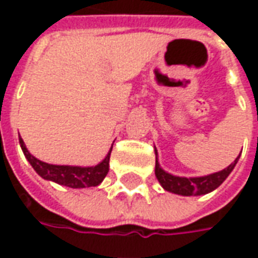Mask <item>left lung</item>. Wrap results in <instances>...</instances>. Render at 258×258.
Returning a JSON list of instances; mask_svg holds the SVG:
<instances>
[{"instance_id": "left-lung-1", "label": "left lung", "mask_w": 258, "mask_h": 258, "mask_svg": "<svg viewBox=\"0 0 258 258\" xmlns=\"http://www.w3.org/2000/svg\"><path fill=\"white\" fill-rule=\"evenodd\" d=\"M155 155H156V166H155V174H156L157 181L160 182L163 189L171 192V194L181 195V196H200V195L210 194L214 189H217L220 185L227 179L229 174L232 173L233 167L238 163L239 155L233 163H231L227 168H224L221 171L203 175V177H178L173 174L164 171L160 166V163L157 160V149L155 148Z\"/></svg>"}]
</instances>
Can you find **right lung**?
Instances as JSON below:
<instances>
[{
	"label": "right lung",
	"mask_w": 258,
	"mask_h": 258,
	"mask_svg": "<svg viewBox=\"0 0 258 258\" xmlns=\"http://www.w3.org/2000/svg\"><path fill=\"white\" fill-rule=\"evenodd\" d=\"M19 144L22 151L25 153L26 159L29 160L31 167L36 170V173L44 179L52 181L59 185L80 189V188H88V186H96L103 181L109 173V160H110V153L112 148L107 152V155L101 163L91 167H81V166H59V164H49V163L41 162L37 157L31 155L27 151L25 142L19 137Z\"/></svg>",
	"instance_id": "right-lung-1"
}]
</instances>
